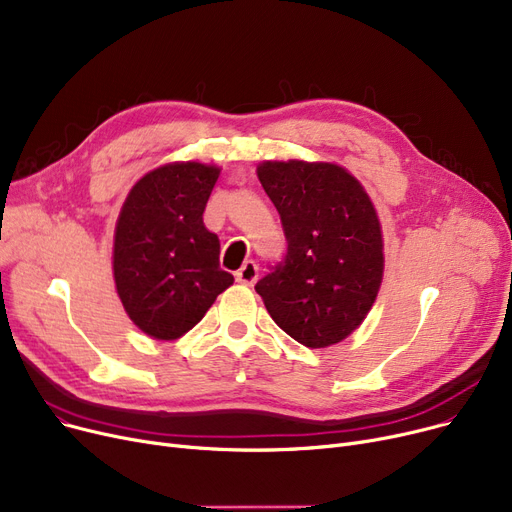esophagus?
<instances>
[{
  "label": "esophagus",
  "mask_w": 512,
  "mask_h": 512,
  "mask_svg": "<svg viewBox=\"0 0 512 512\" xmlns=\"http://www.w3.org/2000/svg\"><path fill=\"white\" fill-rule=\"evenodd\" d=\"M257 276H259V268H257L255 261H244L242 268L236 272V280L240 284H249V286L255 284Z\"/></svg>",
  "instance_id": "esophagus-1"
}]
</instances>
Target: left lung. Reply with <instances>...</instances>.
Wrapping results in <instances>:
<instances>
[{
    "label": "left lung",
    "mask_w": 512,
    "mask_h": 512,
    "mask_svg": "<svg viewBox=\"0 0 512 512\" xmlns=\"http://www.w3.org/2000/svg\"><path fill=\"white\" fill-rule=\"evenodd\" d=\"M257 177L288 247L255 291L288 337L311 349L335 345L364 322L379 295V215L364 186L335 163L263 161Z\"/></svg>",
    "instance_id": "obj_1"
}]
</instances>
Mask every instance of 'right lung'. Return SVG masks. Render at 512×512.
<instances>
[{
    "label": "right lung",
    "mask_w": 512,
    "mask_h": 512,
    "mask_svg": "<svg viewBox=\"0 0 512 512\" xmlns=\"http://www.w3.org/2000/svg\"><path fill=\"white\" fill-rule=\"evenodd\" d=\"M219 167L196 161L148 171L121 207L113 274L131 322L173 341L196 326L234 276L219 268V238L203 213Z\"/></svg>",
    "instance_id": "add662e5"
}]
</instances>
